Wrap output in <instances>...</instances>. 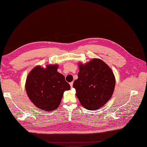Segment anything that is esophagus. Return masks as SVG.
<instances>
[{
	"label": "esophagus",
	"instance_id": "1",
	"mask_svg": "<svg viewBox=\"0 0 147 147\" xmlns=\"http://www.w3.org/2000/svg\"><path fill=\"white\" fill-rule=\"evenodd\" d=\"M69 84H70V86H71V88H73V82H71V83H69Z\"/></svg>",
	"mask_w": 147,
	"mask_h": 147
}]
</instances>
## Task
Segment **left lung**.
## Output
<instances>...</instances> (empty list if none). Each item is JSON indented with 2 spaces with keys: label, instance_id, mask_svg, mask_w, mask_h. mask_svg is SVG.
<instances>
[{
  "label": "left lung",
  "instance_id": "8db88e82",
  "mask_svg": "<svg viewBox=\"0 0 147 147\" xmlns=\"http://www.w3.org/2000/svg\"><path fill=\"white\" fill-rule=\"evenodd\" d=\"M78 79L73 83L76 96L89 110H95L111 98L115 87V77L104 61L93 59L86 64H79Z\"/></svg>",
  "mask_w": 147,
  "mask_h": 147
}]
</instances>
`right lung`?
Wrapping results in <instances>:
<instances>
[{
    "label": "right lung",
    "instance_id": "1",
    "mask_svg": "<svg viewBox=\"0 0 147 147\" xmlns=\"http://www.w3.org/2000/svg\"><path fill=\"white\" fill-rule=\"evenodd\" d=\"M57 65L46 68L37 66L28 74L26 89L30 99L37 108L50 111L57 109L64 92L70 89L65 77L57 71Z\"/></svg>",
    "mask_w": 147,
    "mask_h": 147
}]
</instances>
